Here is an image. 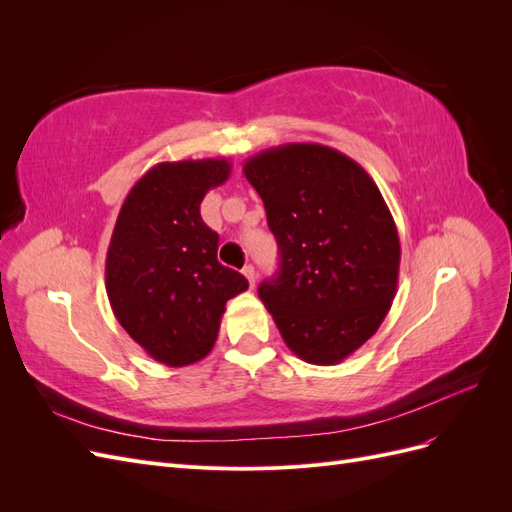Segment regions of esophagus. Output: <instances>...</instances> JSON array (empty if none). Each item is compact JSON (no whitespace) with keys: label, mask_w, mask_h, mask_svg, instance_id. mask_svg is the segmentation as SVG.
<instances>
[{"label":"esophagus","mask_w":512,"mask_h":512,"mask_svg":"<svg viewBox=\"0 0 512 512\" xmlns=\"http://www.w3.org/2000/svg\"><path fill=\"white\" fill-rule=\"evenodd\" d=\"M243 275L247 277V282H250V286L254 288V284H256V269L252 265H245L243 267Z\"/></svg>","instance_id":"1"}]
</instances>
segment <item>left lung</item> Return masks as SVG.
<instances>
[{
	"label": "left lung",
	"instance_id": "left-lung-1",
	"mask_svg": "<svg viewBox=\"0 0 512 512\" xmlns=\"http://www.w3.org/2000/svg\"><path fill=\"white\" fill-rule=\"evenodd\" d=\"M243 175L280 247V271L258 297L299 359L342 363L378 331L397 292L399 235L378 185L316 143L260 151Z\"/></svg>",
	"mask_w": 512,
	"mask_h": 512
}]
</instances>
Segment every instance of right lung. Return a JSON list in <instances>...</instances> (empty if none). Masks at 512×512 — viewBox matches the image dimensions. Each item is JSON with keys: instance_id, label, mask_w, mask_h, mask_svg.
Wrapping results in <instances>:
<instances>
[{"instance_id": "1", "label": "right lung", "mask_w": 512, "mask_h": 512, "mask_svg": "<svg viewBox=\"0 0 512 512\" xmlns=\"http://www.w3.org/2000/svg\"><path fill=\"white\" fill-rule=\"evenodd\" d=\"M226 158L160 162L134 183L106 252V294L134 342L168 367L192 365L218 339L226 301L247 280L218 262L200 203L230 177Z\"/></svg>"}]
</instances>
